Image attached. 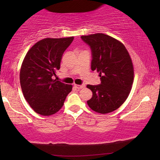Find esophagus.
Wrapping results in <instances>:
<instances>
[{
  "instance_id": "esophagus-1",
  "label": "esophagus",
  "mask_w": 160,
  "mask_h": 160,
  "mask_svg": "<svg viewBox=\"0 0 160 160\" xmlns=\"http://www.w3.org/2000/svg\"><path fill=\"white\" fill-rule=\"evenodd\" d=\"M85 85H84V84H83V85H75V88H78V89H82V88H85Z\"/></svg>"
}]
</instances>
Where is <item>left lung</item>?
I'll return each mask as SVG.
<instances>
[{"instance_id":"left-lung-1","label":"left lung","mask_w":160,"mask_h":160,"mask_svg":"<svg viewBox=\"0 0 160 160\" xmlns=\"http://www.w3.org/2000/svg\"><path fill=\"white\" fill-rule=\"evenodd\" d=\"M90 47L91 69L99 73L101 83L88 85L92 97L88 104L100 113L112 112L128 98L133 82L134 71L131 58L122 43L109 35L97 33L82 36Z\"/></svg>"}]
</instances>
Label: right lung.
Wrapping results in <instances>:
<instances>
[{"mask_svg": "<svg viewBox=\"0 0 160 160\" xmlns=\"http://www.w3.org/2000/svg\"><path fill=\"white\" fill-rule=\"evenodd\" d=\"M74 37L46 38L27 53L22 64L20 80L26 101L35 112L50 116L63 107L72 85L53 80L60 69L62 56Z\"/></svg>", "mask_w": 160, "mask_h": 160, "instance_id": "right-lung-1", "label": "right lung"}]
</instances>
